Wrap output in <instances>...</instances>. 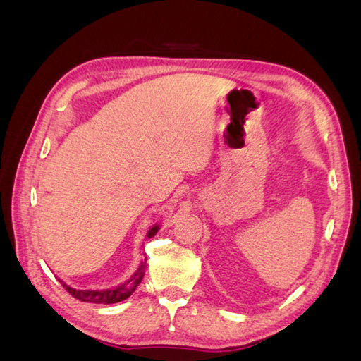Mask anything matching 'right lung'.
Here are the masks:
<instances>
[{"label":"right lung","instance_id":"add662e5","mask_svg":"<svg viewBox=\"0 0 361 361\" xmlns=\"http://www.w3.org/2000/svg\"><path fill=\"white\" fill-rule=\"evenodd\" d=\"M159 231V226L155 224L154 227L149 228L147 232V238H154L157 235V232ZM146 257L141 260V264L138 267V269L134 272L130 279H128L122 285H118L117 288H111V289H102V290H76L71 286H68L66 283H63V288L66 289L73 298L80 300L82 302H94V304H114V302H120L126 298L130 297L137 286L140 285V281L143 280L145 276V269H146Z\"/></svg>","mask_w":361,"mask_h":361}]
</instances>
